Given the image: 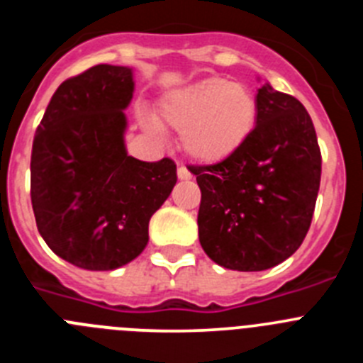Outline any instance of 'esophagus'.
<instances>
[{
	"instance_id": "obj_1",
	"label": "esophagus",
	"mask_w": 363,
	"mask_h": 363,
	"mask_svg": "<svg viewBox=\"0 0 363 363\" xmlns=\"http://www.w3.org/2000/svg\"><path fill=\"white\" fill-rule=\"evenodd\" d=\"M178 178H179V179H191L192 174H191V171H189L187 167H185V165H179V167H178Z\"/></svg>"
}]
</instances>
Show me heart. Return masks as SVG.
<instances>
[{"mask_svg":"<svg viewBox=\"0 0 363 363\" xmlns=\"http://www.w3.org/2000/svg\"><path fill=\"white\" fill-rule=\"evenodd\" d=\"M258 104L251 89L223 78L172 91L160 105V120L182 133V145L191 158L216 163L229 158L251 136Z\"/></svg>","mask_w":363,"mask_h":363,"instance_id":"b5f03b06","label":"heart"}]
</instances>
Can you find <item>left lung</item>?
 <instances>
[{
    "label": "left lung",
    "mask_w": 363,
    "mask_h": 363,
    "mask_svg": "<svg viewBox=\"0 0 363 363\" xmlns=\"http://www.w3.org/2000/svg\"><path fill=\"white\" fill-rule=\"evenodd\" d=\"M251 136L229 158L189 165L201 191L205 255L233 271H265L296 252L313 220L322 154L313 120L269 83L256 94Z\"/></svg>",
    "instance_id": "8db88e82"
}]
</instances>
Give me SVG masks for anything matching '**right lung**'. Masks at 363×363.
Instances as JSON below:
<instances>
[{
  "label": "right lung",
  "instance_id": "obj_1",
  "mask_svg": "<svg viewBox=\"0 0 363 363\" xmlns=\"http://www.w3.org/2000/svg\"><path fill=\"white\" fill-rule=\"evenodd\" d=\"M129 67L96 65L57 86L38 125L30 200L45 243L69 264L112 271L142 255L149 220L176 185L171 158L127 154Z\"/></svg>",
  "mask_w": 363,
  "mask_h": 363
}]
</instances>
